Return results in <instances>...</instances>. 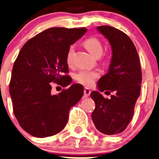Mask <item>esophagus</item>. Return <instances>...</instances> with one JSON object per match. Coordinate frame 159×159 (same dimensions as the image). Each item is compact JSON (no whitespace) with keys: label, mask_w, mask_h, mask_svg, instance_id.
Returning <instances> with one entry per match:
<instances>
[{"label":"esophagus","mask_w":159,"mask_h":159,"mask_svg":"<svg viewBox=\"0 0 159 159\" xmlns=\"http://www.w3.org/2000/svg\"><path fill=\"white\" fill-rule=\"evenodd\" d=\"M91 91L89 89V88H85L84 89V96L85 98H88V97H89L90 94H91Z\"/></svg>","instance_id":"obj_1"}]
</instances>
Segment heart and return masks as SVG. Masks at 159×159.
<instances>
[{
	"label": "heart",
	"instance_id": "b5f03b06",
	"mask_svg": "<svg viewBox=\"0 0 159 159\" xmlns=\"http://www.w3.org/2000/svg\"><path fill=\"white\" fill-rule=\"evenodd\" d=\"M84 46L96 58H100L103 54V47L101 41L96 37L88 38L84 41ZM75 52V46H71L68 48L66 55V61L68 65L72 62L73 55ZM99 76V72L97 71L81 70L75 75L74 78L77 82L85 86H91L94 83L95 80Z\"/></svg>",
	"mask_w": 159,
	"mask_h": 159
}]
</instances>
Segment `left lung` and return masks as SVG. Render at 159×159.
Wrapping results in <instances>:
<instances>
[{"label": "left lung", "mask_w": 159, "mask_h": 159, "mask_svg": "<svg viewBox=\"0 0 159 159\" xmlns=\"http://www.w3.org/2000/svg\"><path fill=\"white\" fill-rule=\"evenodd\" d=\"M97 29L109 40L113 52L108 72L100 78L98 88L114 94L108 99L99 91L91 93L95 102L91 118L101 133L116 135L124 131L133 119L141 91V66L136 47L126 33L110 26Z\"/></svg>", "instance_id": "8db88e82"}]
</instances>
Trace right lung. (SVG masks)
<instances>
[{
	"label": "right lung",
	"instance_id": "add662e5",
	"mask_svg": "<svg viewBox=\"0 0 159 159\" xmlns=\"http://www.w3.org/2000/svg\"><path fill=\"white\" fill-rule=\"evenodd\" d=\"M87 32L85 28L52 27L28 40L15 60L10 81L13 113L20 126L31 136L44 138L61 132L71 107L84 94L74 84L58 94L52 82L71 84L66 55L68 48Z\"/></svg>",
	"mask_w": 159,
	"mask_h": 159
}]
</instances>
